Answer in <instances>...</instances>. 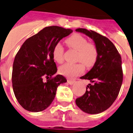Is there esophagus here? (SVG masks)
Segmentation results:
<instances>
[{"mask_svg": "<svg viewBox=\"0 0 133 133\" xmlns=\"http://www.w3.org/2000/svg\"><path fill=\"white\" fill-rule=\"evenodd\" d=\"M67 82L69 84V85H74V83H75V81H74V80H71V79H68L67 80Z\"/></svg>", "mask_w": 133, "mask_h": 133, "instance_id": "34e87169", "label": "esophagus"}]
</instances>
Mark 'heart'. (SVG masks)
Listing matches in <instances>:
<instances>
[{"label":"heart","mask_w":133,"mask_h":133,"mask_svg":"<svg viewBox=\"0 0 133 133\" xmlns=\"http://www.w3.org/2000/svg\"><path fill=\"white\" fill-rule=\"evenodd\" d=\"M66 43L71 48L77 51L76 60L81 62L87 67H90L95 63L97 58V50L93 44H89L86 38L78 34H74L66 40ZM64 48L62 44L57 43L52 49V57L57 63L64 60ZM82 63H66L59 68V74L68 78H74L84 71L85 67Z\"/></svg>","instance_id":"obj_1"}]
</instances>
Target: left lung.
I'll return each mask as SVG.
<instances>
[{"mask_svg":"<svg viewBox=\"0 0 133 133\" xmlns=\"http://www.w3.org/2000/svg\"><path fill=\"white\" fill-rule=\"evenodd\" d=\"M76 32L93 40L97 50L94 65L81 79L89 80L86 92L76 100L79 108L87 114H99L108 109L117 98L123 81L121 57L110 40L100 34L85 28Z\"/></svg>","mask_w":133,"mask_h":133,"instance_id":"8db88e82","label":"left lung"}]
</instances>
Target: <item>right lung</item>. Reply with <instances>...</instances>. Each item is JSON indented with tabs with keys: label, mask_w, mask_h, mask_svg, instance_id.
<instances>
[{
	"label": "right lung",
	"mask_w": 133,
	"mask_h": 133,
	"mask_svg": "<svg viewBox=\"0 0 133 133\" xmlns=\"http://www.w3.org/2000/svg\"><path fill=\"white\" fill-rule=\"evenodd\" d=\"M72 32L59 26L44 28L25 40L18 51L13 63L12 87L25 110L32 112L44 110L55 98L57 87L66 82L62 75L55 76L57 69L52 49Z\"/></svg>",
	"instance_id": "right-lung-1"
}]
</instances>
